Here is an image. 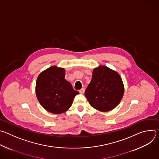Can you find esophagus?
<instances>
[{
	"label": "esophagus",
	"instance_id": "esophagus-1",
	"mask_svg": "<svg viewBox=\"0 0 159 159\" xmlns=\"http://www.w3.org/2000/svg\"><path fill=\"white\" fill-rule=\"evenodd\" d=\"M85 92V88H82L80 90H79V93L80 94H84Z\"/></svg>",
	"mask_w": 159,
	"mask_h": 159
}]
</instances>
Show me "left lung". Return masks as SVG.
<instances>
[{
	"instance_id": "8db88e82",
	"label": "left lung",
	"mask_w": 159,
	"mask_h": 159,
	"mask_svg": "<svg viewBox=\"0 0 159 159\" xmlns=\"http://www.w3.org/2000/svg\"><path fill=\"white\" fill-rule=\"evenodd\" d=\"M124 93L125 87L120 74L106 66L99 65L93 71L85 96L93 107L107 112L120 104Z\"/></svg>"
}]
</instances>
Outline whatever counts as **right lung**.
Returning a JSON list of instances; mask_svg holds the SVG:
<instances>
[{
    "label": "right lung",
    "mask_w": 159,
    "mask_h": 159,
    "mask_svg": "<svg viewBox=\"0 0 159 159\" xmlns=\"http://www.w3.org/2000/svg\"><path fill=\"white\" fill-rule=\"evenodd\" d=\"M64 68L52 66L38 75L35 92L41 106L53 114H61L69 109L75 96L79 94L65 79Z\"/></svg>",
    "instance_id": "obj_1"
}]
</instances>
